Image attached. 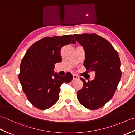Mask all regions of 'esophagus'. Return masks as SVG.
I'll return each mask as SVG.
<instances>
[{"label":"esophagus","mask_w":135,"mask_h":135,"mask_svg":"<svg viewBox=\"0 0 135 135\" xmlns=\"http://www.w3.org/2000/svg\"><path fill=\"white\" fill-rule=\"evenodd\" d=\"M79 76H77L76 75H73V80L74 81H75V80H77V79H79Z\"/></svg>","instance_id":"34e87169"}]
</instances>
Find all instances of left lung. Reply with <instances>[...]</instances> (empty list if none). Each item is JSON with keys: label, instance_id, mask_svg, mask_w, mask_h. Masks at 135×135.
I'll use <instances>...</instances> for the list:
<instances>
[{"label": "left lung", "instance_id": "8db88e82", "mask_svg": "<svg viewBox=\"0 0 135 135\" xmlns=\"http://www.w3.org/2000/svg\"><path fill=\"white\" fill-rule=\"evenodd\" d=\"M85 50L84 66L95 72L93 80L80 78L83 88L77 92L81 104L89 110H97L110 101L121 77V61L117 51L107 40L94 33L74 35Z\"/></svg>", "mask_w": 135, "mask_h": 135}]
</instances>
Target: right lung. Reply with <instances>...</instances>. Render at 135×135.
<instances>
[{"label":"right lung","mask_w":135,"mask_h":135,"mask_svg":"<svg viewBox=\"0 0 135 135\" xmlns=\"http://www.w3.org/2000/svg\"><path fill=\"white\" fill-rule=\"evenodd\" d=\"M72 35L46 37L28 49L20 64L18 79L28 100L35 107L46 110L59 99L60 86L69 83L73 75L54 73V64L61 61V48L75 44Z\"/></svg>","instance_id":"right-lung-1"}]
</instances>
